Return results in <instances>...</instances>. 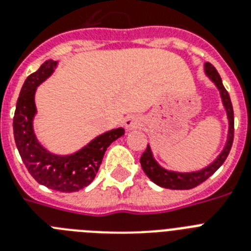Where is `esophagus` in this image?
Returning a JSON list of instances; mask_svg holds the SVG:
<instances>
[{
  "mask_svg": "<svg viewBox=\"0 0 251 251\" xmlns=\"http://www.w3.org/2000/svg\"><path fill=\"white\" fill-rule=\"evenodd\" d=\"M124 125H125V127L127 130L137 129V127H139L142 125V120L138 114H129L124 120Z\"/></svg>",
  "mask_w": 251,
  "mask_h": 251,
  "instance_id": "esophagus-1",
  "label": "esophagus"
}]
</instances>
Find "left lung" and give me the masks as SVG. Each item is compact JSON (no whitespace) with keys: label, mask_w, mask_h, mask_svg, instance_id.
Masks as SVG:
<instances>
[{"label":"left lung","mask_w":251,"mask_h":251,"mask_svg":"<svg viewBox=\"0 0 251 251\" xmlns=\"http://www.w3.org/2000/svg\"><path fill=\"white\" fill-rule=\"evenodd\" d=\"M204 73L206 75L210 78L216 87L220 91V96H222L223 104L226 110V116H228V121H229V131H228V139H226V145L222 153L215 159L214 163H211L208 167L203 168L202 171L198 172H190V173H179V172H172L167 171L164 168H161L157 164L156 160L153 159V155L151 152L150 146L143 152L141 157V165L142 169L145 173L149 176V178L155 182L156 185L165 189H172V190H189L193 187L198 186L202 182H204L208 177L214 175L215 172L218 171L219 168L226 161V159L229 155V151L232 149V143H233L234 137V116H233V106L230 101L229 94L226 90V87L223 86L222 78L219 75L218 70L212 66L211 64L204 65Z\"/></svg>","instance_id":"left-lung-1"}]
</instances>
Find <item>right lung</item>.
<instances>
[{"instance_id": "add662e5", "label": "right lung", "mask_w": 251, "mask_h": 251, "mask_svg": "<svg viewBox=\"0 0 251 251\" xmlns=\"http://www.w3.org/2000/svg\"><path fill=\"white\" fill-rule=\"evenodd\" d=\"M56 66L57 61H45L37 72L25 80L14 113V139L25 168L37 182L52 190L73 193L94 181L106 149L112 142L122 137L125 130L118 127L106 131L82 150L66 156L47 151L33 133V117L36 114L35 92L37 86L52 75Z\"/></svg>"}]
</instances>
